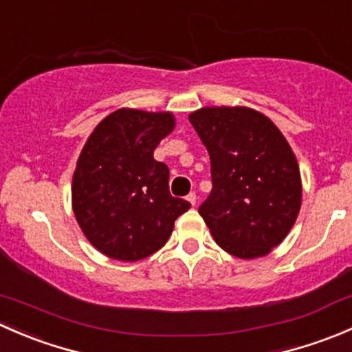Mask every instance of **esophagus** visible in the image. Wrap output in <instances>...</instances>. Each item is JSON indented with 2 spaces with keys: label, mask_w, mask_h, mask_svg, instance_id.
<instances>
[{
  "label": "esophagus",
  "mask_w": 352,
  "mask_h": 352,
  "mask_svg": "<svg viewBox=\"0 0 352 352\" xmlns=\"http://www.w3.org/2000/svg\"><path fill=\"white\" fill-rule=\"evenodd\" d=\"M187 201H189L190 204H192V206H196V202H197V196H196V192H190L189 196H187Z\"/></svg>",
  "instance_id": "obj_1"
}]
</instances>
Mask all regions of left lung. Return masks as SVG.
Segmentation results:
<instances>
[{"mask_svg":"<svg viewBox=\"0 0 352 352\" xmlns=\"http://www.w3.org/2000/svg\"><path fill=\"white\" fill-rule=\"evenodd\" d=\"M189 120L211 158L212 189L199 214L223 250L264 257L300 212L296 156L274 122L254 109L204 107Z\"/></svg>","mask_w":352,"mask_h":352,"instance_id":"1","label":"left lung"}]
</instances>
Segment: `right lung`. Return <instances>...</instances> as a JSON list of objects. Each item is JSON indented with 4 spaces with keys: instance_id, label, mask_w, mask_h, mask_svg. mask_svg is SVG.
Wrapping results in <instances>:
<instances>
[{
    "instance_id": "obj_1",
    "label": "right lung",
    "mask_w": 352,
    "mask_h": 352,
    "mask_svg": "<svg viewBox=\"0 0 352 352\" xmlns=\"http://www.w3.org/2000/svg\"><path fill=\"white\" fill-rule=\"evenodd\" d=\"M175 127L170 112L119 109L94 129L73 175V211L97 250L134 262L155 254L190 208L168 190V166L155 148Z\"/></svg>"
}]
</instances>
